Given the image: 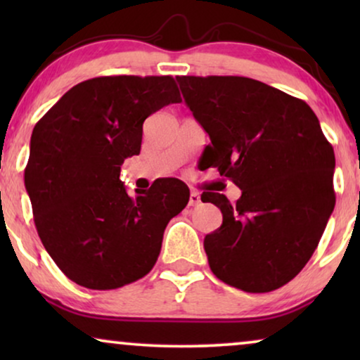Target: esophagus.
<instances>
[{
	"instance_id": "1",
	"label": "esophagus",
	"mask_w": 360,
	"mask_h": 360,
	"mask_svg": "<svg viewBox=\"0 0 360 360\" xmlns=\"http://www.w3.org/2000/svg\"><path fill=\"white\" fill-rule=\"evenodd\" d=\"M201 203V196H200V193L198 191H191L190 193V201H188V205L190 206H198Z\"/></svg>"
}]
</instances>
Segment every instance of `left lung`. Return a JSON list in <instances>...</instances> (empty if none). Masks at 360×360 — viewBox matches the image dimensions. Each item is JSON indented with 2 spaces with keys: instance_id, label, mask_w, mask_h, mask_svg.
I'll return each instance as SVG.
<instances>
[{
  "instance_id": "obj_1",
  "label": "left lung",
  "mask_w": 360,
  "mask_h": 360,
  "mask_svg": "<svg viewBox=\"0 0 360 360\" xmlns=\"http://www.w3.org/2000/svg\"><path fill=\"white\" fill-rule=\"evenodd\" d=\"M186 106L208 132L201 162L238 185L236 203L203 191L223 213L205 238L224 283L265 293L297 277L334 210V150L303 100L248 77H176Z\"/></svg>"
}]
</instances>
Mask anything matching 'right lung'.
Masks as SVG:
<instances>
[{"mask_svg": "<svg viewBox=\"0 0 360 360\" xmlns=\"http://www.w3.org/2000/svg\"><path fill=\"white\" fill-rule=\"evenodd\" d=\"M172 77H98L70 88L31 136L24 184L39 238L72 282L115 290L147 275L190 190L160 180L129 196L124 159L141 152L146 117L180 103Z\"/></svg>", "mask_w": 360, "mask_h": 360, "instance_id": "obj_1", "label": "right lung"}]
</instances>
